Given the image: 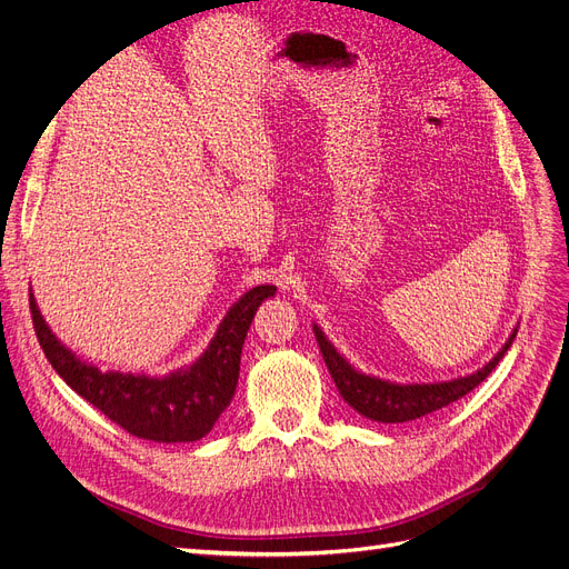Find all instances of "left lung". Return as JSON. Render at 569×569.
Returning a JSON list of instances; mask_svg holds the SVG:
<instances>
[{
    "label": "left lung",
    "mask_w": 569,
    "mask_h": 569,
    "mask_svg": "<svg viewBox=\"0 0 569 569\" xmlns=\"http://www.w3.org/2000/svg\"><path fill=\"white\" fill-rule=\"evenodd\" d=\"M313 332H317V342L321 347L328 372L345 401L359 415L372 419V422L398 425V422H410V419H419L429 412H436L440 408L459 401V398L467 396L469 391H473L503 359V353L509 351L518 330L511 335L509 342L501 347V351L486 368H480L469 377H459V380L440 382V385H391V382L377 380V377L356 372L326 340V335L319 330V326H313Z\"/></svg>",
    "instance_id": "8db88e82"
}]
</instances>
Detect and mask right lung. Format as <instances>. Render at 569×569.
<instances>
[{"instance_id":"1","label":"right lung","mask_w":569,"mask_h":569,"mask_svg":"<svg viewBox=\"0 0 569 569\" xmlns=\"http://www.w3.org/2000/svg\"><path fill=\"white\" fill-rule=\"evenodd\" d=\"M277 288L258 286L229 309L201 359L163 380L144 375L100 372L62 347L41 319L30 292L32 326L53 370L126 433L154 443H192L203 438L237 391L241 349L252 317Z\"/></svg>"}]
</instances>
